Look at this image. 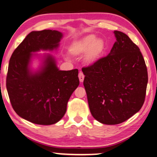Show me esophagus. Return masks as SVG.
<instances>
[{"mask_svg": "<svg viewBox=\"0 0 157 157\" xmlns=\"http://www.w3.org/2000/svg\"><path fill=\"white\" fill-rule=\"evenodd\" d=\"M79 82H83L84 81V75L83 74V73L80 71V72L79 73Z\"/></svg>", "mask_w": 157, "mask_h": 157, "instance_id": "34e87169", "label": "esophagus"}]
</instances>
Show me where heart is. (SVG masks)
Wrapping results in <instances>:
<instances>
[{"instance_id":"obj_1","label":"heart","mask_w":157,"mask_h":157,"mask_svg":"<svg viewBox=\"0 0 157 157\" xmlns=\"http://www.w3.org/2000/svg\"><path fill=\"white\" fill-rule=\"evenodd\" d=\"M105 49V43L102 39L95 37L94 34H88L73 41L69 47V52L74 56L84 53V62L93 64L100 59Z\"/></svg>"}]
</instances>
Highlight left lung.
I'll return each mask as SVG.
<instances>
[{
    "mask_svg": "<svg viewBox=\"0 0 157 157\" xmlns=\"http://www.w3.org/2000/svg\"><path fill=\"white\" fill-rule=\"evenodd\" d=\"M107 56L82 68L90 111L105 124L123 123L144 103L147 71L139 48L120 31Z\"/></svg>",
    "mask_w": 157,
    "mask_h": 157,
    "instance_id": "obj_1",
    "label": "left lung"
}]
</instances>
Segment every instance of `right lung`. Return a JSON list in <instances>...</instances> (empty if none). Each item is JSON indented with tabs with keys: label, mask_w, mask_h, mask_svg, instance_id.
Listing matches in <instances>:
<instances>
[{
	"label": "right lung",
	"mask_w": 157,
	"mask_h": 157,
	"mask_svg": "<svg viewBox=\"0 0 157 157\" xmlns=\"http://www.w3.org/2000/svg\"><path fill=\"white\" fill-rule=\"evenodd\" d=\"M57 30L33 31L12 53L6 86L15 112L31 123L50 125L66 111L68 101L79 84L78 70L60 71L51 55H44L41 68L31 71L32 58L39 50L57 49L62 38Z\"/></svg>",
	"instance_id": "obj_1"
}]
</instances>
